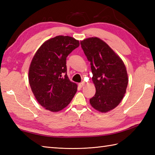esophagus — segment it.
I'll return each instance as SVG.
<instances>
[{
  "label": "esophagus",
  "mask_w": 155,
  "mask_h": 155,
  "mask_svg": "<svg viewBox=\"0 0 155 155\" xmlns=\"http://www.w3.org/2000/svg\"><path fill=\"white\" fill-rule=\"evenodd\" d=\"M84 82H82V83H78V86H79L81 88L83 87L84 86Z\"/></svg>",
  "instance_id": "34e87169"
}]
</instances>
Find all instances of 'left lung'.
<instances>
[{
	"label": "left lung",
	"mask_w": 155,
	"mask_h": 155,
	"mask_svg": "<svg viewBox=\"0 0 155 155\" xmlns=\"http://www.w3.org/2000/svg\"><path fill=\"white\" fill-rule=\"evenodd\" d=\"M81 45L91 62L96 88L90 103L97 110L107 113L117 107L126 93L128 82L126 67L119 56L99 38L84 39Z\"/></svg>",
	"instance_id": "8db88e82"
}]
</instances>
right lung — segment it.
<instances>
[{
    "mask_svg": "<svg viewBox=\"0 0 155 155\" xmlns=\"http://www.w3.org/2000/svg\"><path fill=\"white\" fill-rule=\"evenodd\" d=\"M79 47L68 36L48 39L36 52L28 70V81L36 99L45 109L58 112L67 107L77 91L67 74V57Z\"/></svg>",
    "mask_w": 155,
    "mask_h": 155,
    "instance_id": "add662e5",
    "label": "right lung"
}]
</instances>
